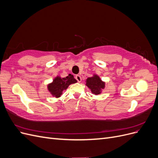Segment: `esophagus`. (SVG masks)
I'll return each mask as SVG.
<instances>
[{"mask_svg":"<svg viewBox=\"0 0 158 158\" xmlns=\"http://www.w3.org/2000/svg\"><path fill=\"white\" fill-rule=\"evenodd\" d=\"M75 78H76V80H77L78 82H80L81 81H82V78H81V76L80 75H76Z\"/></svg>","mask_w":158,"mask_h":158,"instance_id":"obj_1","label":"esophagus"}]
</instances>
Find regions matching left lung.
Instances as JSON below:
<instances>
[{
	"mask_svg": "<svg viewBox=\"0 0 158 158\" xmlns=\"http://www.w3.org/2000/svg\"><path fill=\"white\" fill-rule=\"evenodd\" d=\"M85 85L94 95H97L102 94V90L106 87V82L102 81L98 74H94L92 77H89L85 80Z\"/></svg>",
	"mask_w": 158,
	"mask_h": 158,
	"instance_id": "1",
	"label": "left lung"
}]
</instances>
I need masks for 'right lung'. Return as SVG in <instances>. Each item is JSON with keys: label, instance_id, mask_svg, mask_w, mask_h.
<instances>
[{"label": "right lung", "instance_id": "right-lung-1", "mask_svg": "<svg viewBox=\"0 0 158 158\" xmlns=\"http://www.w3.org/2000/svg\"><path fill=\"white\" fill-rule=\"evenodd\" d=\"M77 82L74 76L69 74L68 76L62 78L60 76H56L52 80V82L47 84V89L52 96L59 98L63 94V91L66 90L70 84Z\"/></svg>", "mask_w": 158, "mask_h": 158}]
</instances>
